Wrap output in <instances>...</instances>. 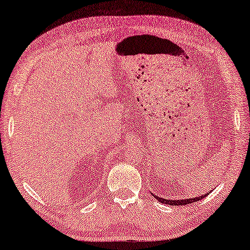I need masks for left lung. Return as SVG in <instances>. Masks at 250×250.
Here are the masks:
<instances>
[{"mask_svg":"<svg viewBox=\"0 0 250 250\" xmlns=\"http://www.w3.org/2000/svg\"><path fill=\"white\" fill-rule=\"evenodd\" d=\"M155 198L159 200L160 203L162 204H167V205H172V206H179V205H187V204H191V203H195V202H198V200L205 198V197L208 195V194H205V195H202L199 197H194V198H188V199H165V198H162V197L157 196V195H154L152 194Z\"/></svg>","mask_w":250,"mask_h":250,"instance_id":"left-lung-1","label":"left lung"}]
</instances>
